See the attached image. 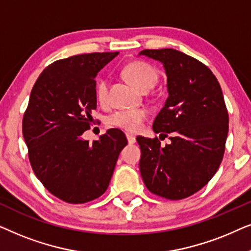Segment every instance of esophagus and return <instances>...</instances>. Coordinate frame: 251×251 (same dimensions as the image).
<instances>
[{
    "mask_svg": "<svg viewBox=\"0 0 251 251\" xmlns=\"http://www.w3.org/2000/svg\"><path fill=\"white\" fill-rule=\"evenodd\" d=\"M126 139H128L129 144H135L136 143V137L131 135V133H129V132L126 133Z\"/></svg>",
    "mask_w": 251,
    "mask_h": 251,
    "instance_id": "esophagus-1",
    "label": "esophagus"
}]
</instances>
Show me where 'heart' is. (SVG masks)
Listing matches in <instances>:
<instances>
[{
	"instance_id": "1",
	"label": "heart",
	"mask_w": 251,
	"mask_h": 251,
	"mask_svg": "<svg viewBox=\"0 0 251 251\" xmlns=\"http://www.w3.org/2000/svg\"><path fill=\"white\" fill-rule=\"evenodd\" d=\"M123 73L128 80L138 88L139 90L152 89L157 82V73L152 66L142 61H133L126 65ZM96 96L100 102H106L108 99V81L101 78L96 87ZM147 118V113L143 109H121L108 118L111 126L125 129L126 131L136 132L142 128L144 121Z\"/></svg>"
}]
</instances>
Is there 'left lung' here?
Returning a JSON list of instances; mask_svg holds the SVG:
<instances>
[{
  "label": "left lung",
  "mask_w": 251,
  "mask_h": 251,
  "mask_svg": "<svg viewBox=\"0 0 251 251\" xmlns=\"http://www.w3.org/2000/svg\"><path fill=\"white\" fill-rule=\"evenodd\" d=\"M163 65L168 96L153 122V131L170 144L137 137L142 156L139 170L152 193L180 200L200 191L223 160L228 133V113L222 88L209 68L175 49L143 50Z\"/></svg>",
  "instance_id": "8db88e82"
}]
</instances>
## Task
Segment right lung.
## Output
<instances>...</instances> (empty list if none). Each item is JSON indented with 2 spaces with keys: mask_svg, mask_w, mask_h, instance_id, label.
Listing matches in <instances>:
<instances>
[{
  "mask_svg": "<svg viewBox=\"0 0 251 251\" xmlns=\"http://www.w3.org/2000/svg\"><path fill=\"white\" fill-rule=\"evenodd\" d=\"M119 52L72 56L49 65L30 92L23 136L34 174L68 203H85L105 193L128 140L119 129L89 144L82 138L97 107L95 77Z\"/></svg>",
  "mask_w": 251,
  "mask_h": 251,
  "instance_id": "obj_1",
  "label": "right lung"
}]
</instances>
